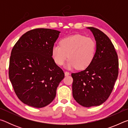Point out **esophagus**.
Returning <instances> with one entry per match:
<instances>
[{"label":"esophagus","mask_w":128,"mask_h":128,"mask_svg":"<svg viewBox=\"0 0 128 128\" xmlns=\"http://www.w3.org/2000/svg\"><path fill=\"white\" fill-rule=\"evenodd\" d=\"M64 74H65V76H67L70 75V73H69V72H64Z\"/></svg>","instance_id":"obj_1"}]
</instances>
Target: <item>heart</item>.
<instances>
[{
    "instance_id": "heart-1",
    "label": "heart",
    "mask_w": 128,
    "mask_h": 128,
    "mask_svg": "<svg viewBox=\"0 0 128 128\" xmlns=\"http://www.w3.org/2000/svg\"><path fill=\"white\" fill-rule=\"evenodd\" d=\"M96 50V44L93 39L76 34L62 38L60 45L52 47V56L55 63L62 66L69 58L66 68L72 69L76 67L83 70L90 66L94 60Z\"/></svg>"
}]
</instances>
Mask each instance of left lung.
<instances>
[{"mask_svg":"<svg viewBox=\"0 0 128 128\" xmlns=\"http://www.w3.org/2000/svg\"><path fill=\"white\" fill-rule=\"evenodd\" d=\"M87 28L96 41V54L88 68L72 73V93L78 103L90 107L101 105L111 94L118 76V60L110 38L96 28Z\"/></svg>","mask_w":128,"mask_h":128,"instance_id":"obj_1","label":"left lung"}]
</instances>
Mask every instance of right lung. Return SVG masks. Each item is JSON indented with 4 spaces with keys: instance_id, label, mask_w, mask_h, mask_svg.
<instances>
[{
    "instance_id": "add662e5",
    "label": "right lung",
    "mask_w": 128,
    "mask_h": 128,
    "mask_svg": "<svg viewBox=\"0 0 128 128\" xmlns=\"http://www.w3.org/2000/svg\"><path fill=\"white\" fill-rule=\"evenodd\" d=\"M60 32L36 29L21 36L13 47L9 77L18 99L36 108L48 105L64 73L52 58V47Z\"/></svg>"
}]
</instances>
